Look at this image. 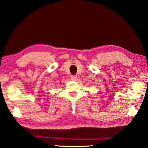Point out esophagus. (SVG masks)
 Masks as SVG:
<instances>
[{
  "instance_id": "obj_1",
  "label": "esophagus",
  "mask_w": 148,
  "mask_h": 148,
  "mask_svg": "<svg viewBox=\"0 0 148 148\" xmlns=\"http://www.w3.org/2000/svg\"><path fill=\"white\" fill-rule=\"evenodd\" d=\"M76 78H77V76H75V75H72V76H71L72 80H76Z\"/></svg>"
}]
</instances>
